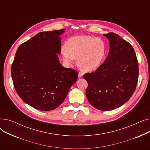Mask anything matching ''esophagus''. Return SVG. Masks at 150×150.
Listing matches in <instances>:
<instances>
[{
  "instance_id": "1",
  "label": "esophagus",
  "mask_w": 150,
  "mask_h": 150,
  "mask_svg": "<svg viewBox=\"0 0 150 150\" xmlns=\"http://www.w3.org/2000/svg\"><path fill=\"white\" fill-rule=\"evenodd\" d=\"M83 72H80L79 73H78V78H81L83 76Z\"/></svg>"
}]
</instances>
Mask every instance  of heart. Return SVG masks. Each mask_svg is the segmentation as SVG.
<instances>
[{"label": "heart", "mask_w": 150, "mask_h": 150, "mask_svg": "<svg viewBox=\"0 0 150 150\" xmlns=\"http://www.w3.org/2000/svg\"><path fill=\"white\" fill-rule=\"evenodd\" d=\"M67 47L61 49L64 61L72 64L78 57V64L85 71L98 68L105 58L106 44L103 39L88 35H78L69 38Z\"/></svg>", "instance_id": "heart-1"}]
</instances>
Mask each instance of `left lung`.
Segmentation results:
<instances>
[{
	"mask_svg": "<svg viewBox=\"0 0 150 150\" xmlns=\"http://www.w3.org/2000/svg\"><path fill=\"white\" fill-rule=\"evenodd\" d=\"M109 41V52L103 64L83 75L88 86L86 97L90 104L101 111L120 107L134 92L139 65L132 45L114 33L103 35Z\"/></svg>",
	"mask_w": 150,
	"mask_h": 150,
	"instance_id": "obj_1",
	"label": "left lung"
}]
</instances>
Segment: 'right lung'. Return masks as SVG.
<instances>
[{
  "label": "right lung",
  "instance_id": "right-lung-1",
  "mask_svg": "<svg viewBox=\"0 0 150 150\" xmlns=\"http://www.w3.org/2000/svg\"><path fill=\"white\" fill-rule=\"evenodd\" d=\"M64 29L44 31L19 47L11 66L13 84L20 98L42 111H52L65 100L78 72L62 66L57 53Z\"/></svg>",
  "mask_w": 150,
  "mask_h": 150
}]
</instances>
